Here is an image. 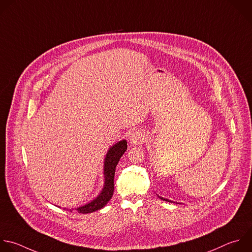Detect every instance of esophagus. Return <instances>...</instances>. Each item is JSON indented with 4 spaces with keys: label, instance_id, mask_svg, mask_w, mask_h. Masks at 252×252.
I'll return each instance as SVG.
<instances>
[{
    "label": "esophagus",
    "instance_id": "obj_1",
    "mask_svg": "<svg viewBox=\"0 0 252 252\" xmlns=\"http://www.w3.org/2000/svg\"><path fill=\"white\" fill-rule=\"evenodd\" d=\"M144 139V135L141 131L139 130H136L134 132H132V134L130 135V138H129V141L132 145H137L139 143H141Z\"/></svg>",
    "mask_w": 252,
    "mask_h": 252
}]
</instances>
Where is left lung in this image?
<instances>
[{"mask_svg": "<svg viewBox=\"0 0 252 252\" xmlns=\"http://www.w3.org/2000/svg\"><path fill=\"white\" fill-rule=\"evenodd\" d=\"M161 200H163V201H166V202H171V201H169L168 199H163V198H161V197H159Z\"/></svg>", "mask_w": 252, "mask_h": 252, "instance_id": "obj_1", "label": "left lung"}]
</instances>
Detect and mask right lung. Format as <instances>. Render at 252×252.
<instances>
[{
  "mask_svg": "<svg viewBox=\"0 0 252 252\" xmlns=\"http://www.w3.org/2000/svg\"><path fill=\"white\" fill-rule=\"evenodd\" d=\"M126 149H127L126 140L119 141L109 149L105 159V167H104L105 185L102 190V193L91 203L85 206H82L80 208H77L75 209V211L81 214H89L104 208L109 203V201L111 200L114 194V186H115L114 178H115L116 167L118 165V162L120 161V158L123 156V154L126 152ZM70 211L72 212L73 210H70Z\"/></svg>",
  "mask_w": 252,
  "mask_h": 252,
  "instance_id": "add662e5",
  "label": "right lung"
}]
</instances>
